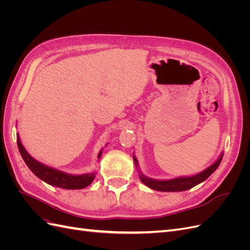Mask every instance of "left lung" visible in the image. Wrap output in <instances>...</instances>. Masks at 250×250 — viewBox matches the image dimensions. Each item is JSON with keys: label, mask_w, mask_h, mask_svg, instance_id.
<instances>
[{"label": "left lung", "mask_w": 250, "mask_h": 250, "mask_svg": "<svg viewBox=\"0 0 250 250\" xmlns=\"http://www.w3.org/2000/svg\"><path fill=\"white\" fill-rule=\"evenodd\" d=\"M132 157L134 161L135 168L138 169V172H139V177L144 185L147 186L150 188H152V190L160 191V192H183V191L190 190V188H192L193 187L197 186L203 183L206 179H208L211 174L216 171V169L219 167V165H220L223 157V152H221V154L219 155V157L217 158L214 164H211L209 167H208L207 169H204L203 171L197 174H195V175L178 176L172 179H155V178L146 176L145 174H143V172L141 171L139 162L137 160V157H135L134 153Z\"/></svg>", "instance_id": "obj_1"}]
</instances>
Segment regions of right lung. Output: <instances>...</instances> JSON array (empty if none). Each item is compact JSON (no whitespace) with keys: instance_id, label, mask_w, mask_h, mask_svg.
Returning <instances> with one entry per match:
<instances>
[{"instance_id":"right-lung-1","label":"right lung","mask_w":250,"mask_h":250,"mask_svg":"<svg viewBox=\"0 0 250 250\" xmlns=\"http://www.w3.org/2000/svg\"><path fill=\"white\" fill-rule=\"evenodd\" d=\"M17 142L20 153L22 160H24V162L28 166V168L32 171L35 176H37L50 186L66 188V190H80V188H84L92 184L96 177V172L84 174H69L55 168H52L50 166H47L35 160L34 157L28 153V151L22 146L19 133L17 134ZM102 152L103 148L98 153V158L101 157Z\"/></svg>"}]
</instances>
